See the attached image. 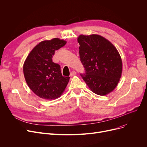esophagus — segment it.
Masks as SVG:
<instances>
[{
	"label": "esophagus",
	"instance_id": "1",
	"mask_svg": "<svg viewBox=\"0 0 147 147\" xmlns=\"http://www.w3.org/2000/svg\"><path fill=\"white\" fill-rule=\"evenodd\" d=\"M76 71H73L70 73V76H71V77H73V76H76Z\"/></svg>",
	"mask_w": 147,
	"mask_h": 147
}]
</instances>
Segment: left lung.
<instances>
[{
	"mask_svg": "<svg viewBox=\"0 0 147 147\" xmlns=\"http://www.w3.org/2000/svg\"><path fill=\"white\" fill-rule=\"evenodd\" d=\"M79 55L85 73L80 74L90 89L99 95H106L117 86L122 73V61L116 48L98 34L78 38Z\"/></svg>",
	"mask_w": 147,
	"mask_h": 147,
	"instance_id": "8db88e82",
	"label": "left lung"
}]
</instances>
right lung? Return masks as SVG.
I'll use <instances>...</instances> for the list:
<instances>
[{
    "label": "right lung",
    "instance_id": "1",
    "mask_svg": "<svg viewBox=\"0 0 147 147\" xmlns=\"http://www.w3.org/2000/svg\"><path fill=\"white\" fill-rule=\"evenodd\" d=\"M67 42L54 38L37 45L30 52L23 65V72L27 85L42 99H55L63 93L69 77L61 74L59 64L52 61L55 51Z\"/></svg>",
    "mask_w": 147,
    "mask_h": 147
}]
</instances>
